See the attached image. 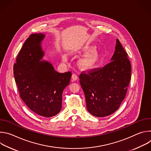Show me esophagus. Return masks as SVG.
<instances>
[{
  "label": "esophagus",
  "mask_w": 151,
  "mask_h": 151,
  "mask_svg": "<svg viewBox=\"0 0 151 151\" xmlns=\"http://www.w3.org/2000/svg\"><path fill=\"white\" fill-rule=\"evenodd\" d=\"M72 79L73 81H76L78 79V75L76 74L73 73L72 75Z\"/></svg>",
  "instance_id": "obj_1"
}]
</instances>
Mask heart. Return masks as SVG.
<instances>
[{"instance_id": "obj_1", "label": "heart", "mask_w": 151, "mask_h": 151, "mask_svg": "<svg viewBox=\"0 0 151 151\" xmlns=\"http://www.w3.org/2000/svg\"><path fill=\"white\" fill-rule=\"evenodd\" d=\"M97 58V53L94 51L91 52L86 55L81 61V64L85 67H91L95 63ZM63 60H66V57H63Z\"/></svg>"}]
</instances>
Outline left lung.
Masks as SVG:
<instances>
[{
  "instance_id": "obj_1",
  "label": "left lung",
  "mask_w": 151,
  "mask_h": 151,
  "mask_svg": "<svg viewBox=\"0 0 151 151\" xmlns=\"http://www.w3.org/2000/svg\"><path fill=\"white\" fill-rule=\"evenodd\" d=\"M111 60L103 68L79 75L87 110L97 117L109 116L118 109L131 79L130 61L118 39Z\"/></svg>"
}]
</instances>
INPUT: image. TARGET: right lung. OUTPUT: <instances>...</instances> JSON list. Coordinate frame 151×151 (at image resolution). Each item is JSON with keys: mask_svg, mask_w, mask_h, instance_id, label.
Instances as JSON below:
<instances>
[{"mask_svg": "<svg viewBox=\"0 0 151 151\" xmlns=\"http://www.w3.org/2000/svg\"><path fill=\"white\" fill-rule=\"evenodd\" d=\"M44 37L35 33L26 39L16 58L14 75L19 96L27 106L49 118L60 112L62 93L70 83L72 73H58L50 63L40 61L44 54L40 47Z\"/></svg>", "mask_w": 151, "mask_h": 151, "instance_id": "1", "label": "right lung"}]
</instances>
